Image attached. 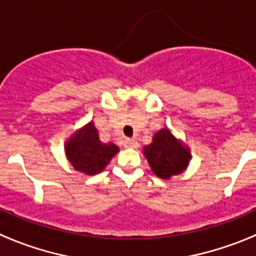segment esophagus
Segmentation results:
<instances>
[{
	"label": "esophagus",
	"mask_w": 256,
	"mask_h": 256,
	"mask_svg": "<svg viewBox=\"0 0 256 256\" xmlns=\"http://www.w3.org/2000/svg\"><path fill=\"white\" fill-rule=\"evenodd\" d=\"M124 146H126V148H138V142L136 141V140L126 138V141H124Z\"/></svg>",
	"instance_id": "esophagus-1"
}]
</instances>
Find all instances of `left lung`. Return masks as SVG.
<instances>
[{
	"mask_svg": "<svg viewBox=\"0 0 256 256\" xmlns=\"http://www.w3.org/2000/svg\"><path fill=\"white\" fill-rule=\"evenodd\" d=\"M144 154L154 173L162 180L182 173L191 159L188 148L166 128L155 133L152 142L144 146Z\"/></svg>",
	"mask_w": 256,
	"mask_h": 256,
	"instance_id": "obj_1",
	"label": "left lung"
}]
</instances>
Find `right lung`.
<instances>
[{
    "mask_svg": "<svg viewBox=\"0 0 256 256\" xmlns=\"http://www.w3.org/2000/svg\"><path fill=\"white\" fill-rule=\"evenodd\" d=\"M65 152L76 170L94 176L105 169L112 156L119 152V148L112 142L102 144L91 122L69 138L65 144Z\"/></svg>",
    "mask_w": 256,
    "mask_h": 256,
    "instance_id": "obj_1",
    "label": "right lung"
}]
</instances>
